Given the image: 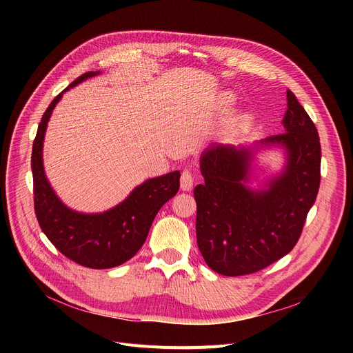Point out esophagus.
<instances>
[{
	"label": "esophagus",
	"mask_w": 353,
	"mask_h": 353,
	"mask_svg": "<svg viewBox=\"0 0 353 353\" xmlns=\"http://www.w3.org/2000/svg\"><path fill=\"white\" fill-rule=\"evenodd\" d=\"M180 188L184 192H189L193 189V174L189 170H184L181 173V179H180Z\"/></svg>",
	"instance_id": "obj_1"
}]
</instances>
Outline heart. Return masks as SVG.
Instances as JSON below:
<instances>
[{"label": "heart", "instance_id": "obj_1", "mask_svg": "<svg viewBox=\"0 0 353 353\" xmlns=\"http://www.w3.org/2000/svg\"><path fill=\"white\" fill-rule=\"evenodd\" d=\"M245 124H246V117H243V116L236 117V119L232 120V121L229 123V125H228V134H229V136L236 134L237 132H240V130L243 128Z\"/></svg>", "mask_w": 353, "mask_h": 353}]
</instances>
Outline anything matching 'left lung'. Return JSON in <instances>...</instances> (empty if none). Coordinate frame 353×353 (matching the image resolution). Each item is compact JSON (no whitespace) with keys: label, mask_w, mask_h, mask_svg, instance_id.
I'll list each match as a JSON object with an SVG mask.
<instances>
[{"label":"left lung","mask_w":353,"mask_h":353,"mask_svg":"<svg viewBox=\"0 0 353 353\" xmlns=\"http://www.w3.org/2000/svg\"><path fill=\"white\" fill-rule=\"evenodd\" d=\"M282 124L286 133L253 145H210L200 156L205 183L194 189L197 245L208 266L220 274H250L286 256L316 200L319 134L290 90ZM262 146L283 148L287 161L262 190H250L251 161Z\"/></svg>","instance_id":"obj_1"}]
</instances>
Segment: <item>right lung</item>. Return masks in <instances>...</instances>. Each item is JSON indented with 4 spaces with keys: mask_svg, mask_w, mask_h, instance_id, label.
Here are the masks:
<instances>
[{
    "mask_svg": "<svg viewBox=\"0 0 353 353\" xmlns=\"http://www.w3.org/2000/svg\"><path fill=\"white\" fill-rule=\"evenodd\" d=\"M101 71H88L55 97L39 124L32 144L31 170L34 179V209L37 220L50 242L64 256L81 266L110 269L130 261L145 242L153 220L165 201L180 188V172L148 179L117 206L103 213H81L67 208L54 192L43 164V144L54 107L71 87Z\"/></svg>",
    "mask_w": 353,
    "mask_h": 353,
    "instance_id": "add662e5",
    "label": "right lung"
}]
</instances>
